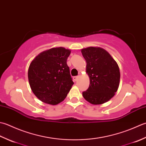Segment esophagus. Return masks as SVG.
<instances>
[{"label":"esophagus","mask_w":146,"mask_h":146,"mask_svg":"<svg viewBox=\"0 0 146 146\" xmlns=\"http://www.w3.org/2000/svg\"><path fill=\"white\" fill-rule=\"evenodd\" d=\"M78 78H79V76H74V77H73V79H74L75 81H77V80H78Z\"/></svg>","instance_id":"34e87169"}]
</instances>
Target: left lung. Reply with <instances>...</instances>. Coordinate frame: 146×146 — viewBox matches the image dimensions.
I'll return each mask as SVG.
<instances>
[{
	"label": "left lung",
	"instance_id": "obj_1",
	"mask_svg": "<svg viewBox=\"0 0 146 146\" xmlns=\"http://www.w3.org/2000/svg\"><path fill=\"white\" fill-rule=\"evenodd\" d=\"M81 52L90 80V86L82 92V96L93 105L105 103L118 90L120 78L118 65L108 52L100 47H88Z\"/></svg>",
	"mask_w": 146,
	"mask_h": 146
}]
</instances>
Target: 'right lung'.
Listing matches in <instances>:
<instances>
[{"mask_svg":"<svg viewBox=\"0 0 146 146\" xmlns=\"http://www.w3.org/2000/svg\"><path fill=\"white\" fill-rule=\"evenodd\" d=\"M70 50L53 48L40 53L29 65L32 91L43 103L55 105L64 101L74 84L67 64Z\"/></svg>","mask_w":146,"mask_h":146,"instance_id":"right-lung-1","label":"right lung"}]
</instances>
